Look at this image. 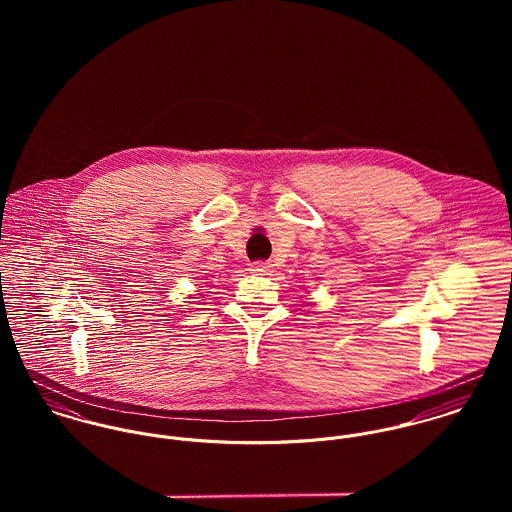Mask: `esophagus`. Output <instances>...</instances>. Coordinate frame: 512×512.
I'll list each match as a JSON object with an SVG mask.
<instances>
[{
	"label": "esophagus",
	"mask_w": 512,
	"mask_h": 512,
	"mask_svg": "<svg viewBox=\"0 0 512 512\" xmlns=\"http://www.w3.org/2000/svg\"><path fill=\"white\" fill-rule=\"evenodd\" d=\"M250 268H252V272H256V274H266V272H270L272 264H270V262H262V260H258V262H252V264H250Z\"/></svg>",
	"instance_id": "obj_1"
}]
</instances>
